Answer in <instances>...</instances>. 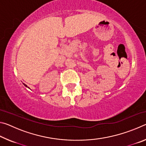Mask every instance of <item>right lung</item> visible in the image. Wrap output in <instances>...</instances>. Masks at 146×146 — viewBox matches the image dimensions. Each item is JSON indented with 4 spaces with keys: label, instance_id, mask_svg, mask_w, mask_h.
Masks as SVG:
<instances>
[{
    "label": "right lung",
    "instance_id": "obj_1",
    "mask_svg": "<svg viewBox=\"0 0 146 146\" xmlns=\"http://www.w3.org/2000/svg\"><path fill=\"white\" fill-rule=\"evenodd\" d=\"M24 86H26V87H27V86H26V85L25 84H24Z\"/></svg>",
    "mask_w": 146,
    "mask_h": 146
}]
</instances>
